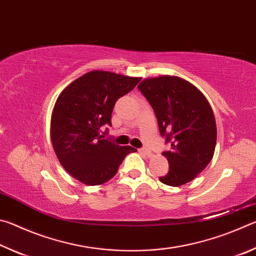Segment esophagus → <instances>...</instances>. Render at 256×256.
<instances>
[{"instance_id": "1", "label": "esophagus", "mask_w": 256, "mask_h": 256, "mask_svg": "<svg viewBox=\"0 0 256 256\" xmlns=\"http://www.w3.org/2000/svg\"><path fill=\"white\" fill-rule=\"evenodd\" d=\"M138 152L142 154H146V156H151V151L146 148H142V149H138Z\"/></svg>"}]
</instances>
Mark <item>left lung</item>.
<instances>
[{
    "label": "left lung",
    "instance_id": "obj_1",
    "mask_svg": "<svg viewBox=\"0 0 256 256\" xmlns=\"http://www.w3.org/2000/svg\"><path fill=\"white\" fill-rule=\"evenodd\" d=\"M138 88L152 107L164 144H170L162 152L170 170L159 180L170 186L188 183L214 154L216 126L210 104L196 86L178 76L149 78Z\"/></svg>",
    "mask_w": 256,
    "mask_h": 256
}]
</instances>
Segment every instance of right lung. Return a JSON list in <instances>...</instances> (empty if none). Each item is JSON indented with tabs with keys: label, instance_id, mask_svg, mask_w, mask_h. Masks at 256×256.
Segmentation results:
<instances>
[{
	"label": "right lung",
	"instance_id": "obj_1",
	"mask_svg": "<svg viewBox=\"0 0 256 256\" xmlns=\"http://www.w3.org/2000/svg\"><path fill=\"white\" fill-rule=\"evenodd\" d=\"M140 80L92 71L60 92L52 114V144L64 170L81 183H106L115 176L124 158L136 151L102 138L99 130L104 125L110 126L115 102Z\"/></svg>",
	"mask_w": 256,
	"mask_h": 256
}]
</instances>
